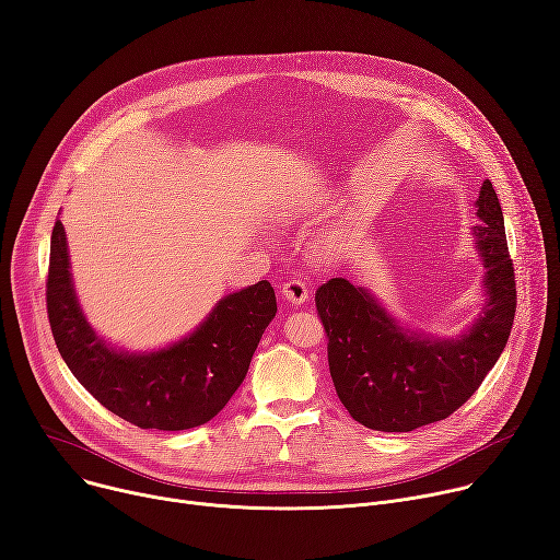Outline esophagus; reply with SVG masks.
<instances>
[{"mask_svg":"<svg viewBox=\"0 0 560 560\" xmlns=\"http://www.w3.org/2000/svg\"><path fill=\"white\" fill-rule=\"evenodd\" d=\"M282 295L289 300L291 305H303L305 300L310 298V289H307V284L303 280L291 278V280H287L282 284Z\"/></svg>","mask_w":560,"mask_h":560,"instance_id":"obj_1","label":"esophagus"}]
</instances>
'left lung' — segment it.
Segmentation results:
<instances>
[{"mask_svg": "<svg viewBox=\"0 0 560 560\" xmlns=\"http://www.w3.org/2000/svg\"><path fill=\"white\" fill-rule=\"evenodd\" d=\"M472 229L487 267L485 316L457 340L401 329L376 300L346 278L316 291L327 334V361L340 404L359 423L408 433L453 415L476 393L500 359L515 318V276L498 195L487 179Z\"/></svg>", "mask_w": 560, "mask_h": 560, "instance_id": "left-lung-1", "label": "left lung"}]
</instances>
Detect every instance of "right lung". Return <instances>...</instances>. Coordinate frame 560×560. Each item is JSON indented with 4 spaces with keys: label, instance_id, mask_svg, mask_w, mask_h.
<instances>
[{
    "label": "right lung",
    "instance_id": "obj_1",
    "mask_svg": "<svg viewBox=\"0 0 560 560\" xmlns=\"http://www.w3.org/2000/svg\"><path fill=\"white\" fill-rule=\"evenodd\" d=\"M271 282L226 295L208 320L156 354H122L84 320L69 273L65 226L51 233L47 314L60 357L96 401L139 428L188 430L218 415L242 385L253 352L276 316Z\"/></svg>",
    "mask_w": 560,
    "mask_h": 560
}]
</instances>
